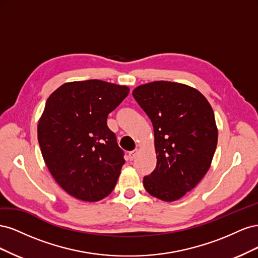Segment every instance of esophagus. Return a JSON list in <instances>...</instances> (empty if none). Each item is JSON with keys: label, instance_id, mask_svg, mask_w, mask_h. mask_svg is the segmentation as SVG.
Instances as JSON below:
<instances>
[{"label": "esophagus", "instance_id": "obj_1", "mask_svg": "<svg viewBox=\"0 0 258 258\" xmlns=\"http://www.w3.org/2000/svg\"><path fill=\"white\" fill-rule=\"evenodd\" d=\"M137 154H138V151H137V150H135V151H130V152L128 153V156H129V159H130V160H134V159L136 158V156H137Z\"/></svg>", "mask_w": 258, "mask_h": 258}]
</instances>
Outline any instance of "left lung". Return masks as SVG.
Listing matches in <instances>:
<instances>
[{"instance_id": "left-lung-1", "label": "left lung", "mask_w": 258, "mask_h": 258, "mask_svg": "<svg viewBox=\"0 0 258 258\" xmlns=\"http://www.w3.org/2000/svg\"><path fill=\"white\" fill-rule=\"evenodd\" d=\"M132 96L154 127L157 165L143 178L144 188L163 201L190 191L212 162L217 128L212 107L189 86L153 82L137 87Z\"/></svg>"}]
</instances>
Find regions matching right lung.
<instances>
[{"instance_id": "add662e5", "label": "right lung", "mask_w": 258, "mask_h": 258, "mask_svg": "<svg viewBox=\"0 0 258 258\" xmlns=\"http://www.w3.org/2000/svg\"><path fill=\"white\" fill-rule=\"evenodd\" d=\"M128 93L127 86L89 80L63 84L46 101L38 144L52 177L76 199L99 201L114 189L124 159L106 119Z\"/></svg>"}]
</instances>
